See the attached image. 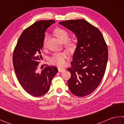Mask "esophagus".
I'll list each match as a JSON object with an SVG mask.
<instances>
[{
    "mask_svg": "<svg viewBox=\"0 0 124 124\" xmlns=\"http://www.w3.org/2000/svg\"><path fill=\"white\" fill-rule=\"evenodd\" d=\"M58 70L59 72H63L66 70V69H65L64 68H58Z\"/></svg>",
    "mask_w": 124,
    "mask_h": 124,
    "instance_id": "obj_1",
    "label": "esophagus"
}]
</instances>
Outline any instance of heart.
Listing matches in <instances>:
<instances>
[{
    "mask_svg": "<svg viewBox=\"0 0 124 124\" xmlns=\"http://www.w3.org/2000/svg\"><path fill=\"white\" fill-rule=\"evenodd\" d=\"M54 34L57 39L62 42H64L65 46L70 50H74L77 46V42L75 39L67 40L69 37V34L67 31L62 29H57L55 31ZM46 39H44L43 46H46ZM68 57V54L66 51L54 54L50 58L49 61L51 64L58 66H63L66 64L67 58Z\"/></svg>",
    "mask_w": 124,
    "mask_h": 124,
    "instance_id": "heart-1",
    "label": "heart"
}]
</instances>
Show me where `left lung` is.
Instances as JSON below:
<instances>
[{"instance_id": "8db88e82", "label": "left lung", "mask_w": 124, "mask_h": 124, "mask_svg": "<svg viewBox=\"0 0 124 124\" xmlns=\"http://www.w3.org/2000/svg\"><path fill=\"white\" fill-rule=\"evenodd\" d=\"M60 24L75 33L78 39L68 80L70 91L80 97L91 94L104 76L108 60L107 44L99 29L85 19L68 20Z\"/></svg>"}]
</instances>
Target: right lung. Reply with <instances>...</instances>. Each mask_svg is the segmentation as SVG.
<instances>
[{
	"instance_id": "1",
	"label": "right lung",
	"mask_w": 124,
	"mask_h": 124,
	"mask_svg": "<svg viewBox=\"0 0 124 124\" xmlns=\"http://www.w3.org/2000/svg\"><path fill=\"white\" fill-rule=\"evenodd\" d=\"M54 20L39 21L25 29L18 40L13 54V65L20 85L33 96L44 95L50 89L51 81L57 73L56 67L46 65L38 69L43 46L45 31Z\"/></svg>"
}]
</instances>
